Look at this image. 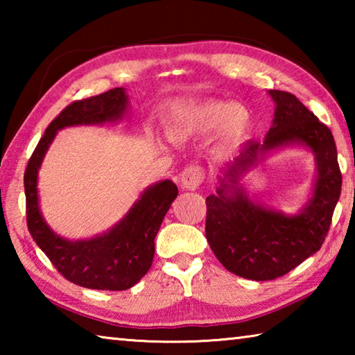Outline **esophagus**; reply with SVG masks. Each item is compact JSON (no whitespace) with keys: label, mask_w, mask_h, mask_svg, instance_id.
I'll use <instances>...</instances> for the list:
<instances>
[{"label":"esophagus","mask_w":355,"mask_h":355,"mask_svg":"<svg viewBox=\"0 0 355 355\" xmlns=\"http://www.w3.org/2000/svg\"><path fill=\"white\" fill-rule=\"evenodd\" d=\"M203 178H205V171H203L200 166L191 164L188 167H184L182 175H180V184H182L183 189L194 191L199 188Z\"/></svg>","instance_id":"esophagus-1"}]
</instances>
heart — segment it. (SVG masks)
I'll return each mask as SVG.
<instances>
[{
  "mask_svg": "<svg viewBox=\"0 0 355 355\" xmlns=\"http://www.w3.org/2000/svg\"><path fill=\"white\" fill-rule=\"evenodd\" d=\"M250 123L252 116L244 106L213 100L178 112L173 122V133H208L220 127L222 139L236 142L248 135Z\"/></svg>",
  "mask_w": 355,
  "mask_h": 355,
  "instance_id": "heart-1",
  "label": "heart"
}]
</instances>
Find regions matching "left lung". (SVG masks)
Masks as SVG:
<instances>
[{"instance_id": "left-lung-1", "label": "left lung", "mask_w": 355, "mask_h": 355, "mask_svg": "<svg viewBox=\"0 0 355 355\" xmlns=\"http://www.w3.org/2000/svg\"><path fill=\"white\" fill-rule=\"evenodd\" d=\"M275 101L274 127L263 142L249 141L224 169L222 184L207 197L205 233L227 271L264 282L282 277L321 249L340 199L341 172L329 130L290 92L269 91ZM302 143L315 153L318 178L307 206L286 216L257 206L236 188L239 175L269 149Z\"/></svg>"}]
</instances>
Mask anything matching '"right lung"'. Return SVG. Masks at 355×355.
<instances>
[{"mask_svg": "<svg viewBox=\"0 0 355 355\" xmlns=\"http://www.w3.org/2000/svg\"><path fill=\"white\" fill-rule=\"evenodd\" d=\"M127 100L123 89L116 87L95 97L76 100L64 107L48 125L25 171L29 233L59 274L71 284L91 290L123 291L147 274L155 255V236L178 196L177 184L164 180L150 186L128 214L110 232L86 241H67L50 230L39 211L37 171L58 130L117 120L127 110Z\"/></svg>", "mask_w": 355, "mask_h": 355, "instance_id": "add662e5", "label": "right lung"}]
</instances>
